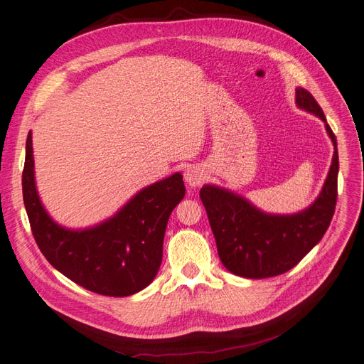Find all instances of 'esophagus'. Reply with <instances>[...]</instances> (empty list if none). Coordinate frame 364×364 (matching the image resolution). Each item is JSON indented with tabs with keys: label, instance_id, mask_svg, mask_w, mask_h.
Listing matches in <instances>:
<instances>
[{
	"label": "esophagus",
	"instance_id": "obj_1",
	"mask_svg": "<svg viewBox=\"0 0 364 364\" xmlns=\"http://www.w3.org/2000/svg\"><path fill=\"white\" fill-rule=\"evenodd\" d=\"M185 176V182L190 185L191 188H196V186H200L203 182H205L206 176H205V171H203L200 167L197 166H191L188 167L183 173Z\"/></svg>",
	"mask_w": 364,
	"mask_h": 364
}]
</instances>
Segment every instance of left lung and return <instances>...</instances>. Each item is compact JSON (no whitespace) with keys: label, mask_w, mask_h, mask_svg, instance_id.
Returning a JSON list of instances; mask_svg holds the SVG:
<instances>
[{"label":"left lung","mask_w":364,"mask_h":364,"mask_svg":"<svg viewBox=\"0 0 364 364\" xmlns=\"http://www.w3.org/2000/svg\"><path fill=\"white\" fill-rule=\"evenodd\" d=\"M296 105L326 124L334 154L321 193L309 208L291 215L266 213L239 194L205 185L200 198L208 212L218 255L227 270L242 278L263 279L294 266L323 239L336 208L339 156L323 109L311 92L296 90Z\"/></svg>","instance_id":"8db88e82"}]
</instances>
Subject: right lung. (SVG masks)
<instances>
[{
	"label": "right lung",
	"mask_w": 364,
	"mask_h": 364,
	"mask_svg": "<svg viewBox=\"0 0 364 364\" xmlns=\"http://www.w3.org/2000/svg\"><path fill=\"white\" fill-rule=\"evenodd\" d=\"M22 191L34 239L49 263L92 293L125 297L156 276L168 218L183 198L185 185L182 174L174 173L143 188L109 220L83 230L65 228L52 220L38 197L30 132Z\"/></svg>",
	"instance_id": "add662e5"
}]
</instances>
